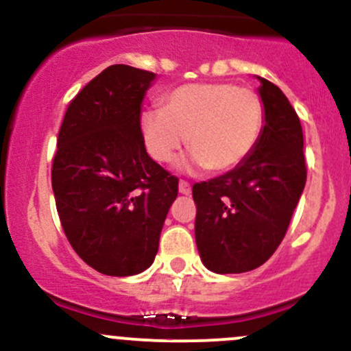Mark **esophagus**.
Returning a JSON list of instances; mask_svg holds the SVG:
<instances>
[{"label":"esophagus","instance_id":"esophagus-1","mask_svg":"<svg viewBox=\"0 0 351 351\" xmlns=\"http://www.w3.org/2000/svg\"><path fill=\"white\" fill-rule=\"evenodd\" d=\"M178 190L182 195H190V193H192V186H190V183L185 182V180H180Z\"/></svg>","mask_w":351,"mask_h":351}]
</instances>
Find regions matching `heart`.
I'll return each instance as SVG.
<instances>
[{
	"mask_svg": "<svg viewBox=\"0 0 351 351\" xmlns=\"http://www.w3.org/2000/svg\"><path fill=\"white\" fill-rule=\"evenodd\" d=\"M263 122L256 91L232 83H193L166 95L161 112L143 113L141 134L154 161H171L186 137L192 153L180 168L224 173L253 153Z\"/></svg>",
	"mask_w": 351,
	"mask_h": 351,
	"instance_id": "b5f03b06",
	"label": "heart"
}]
</instances>
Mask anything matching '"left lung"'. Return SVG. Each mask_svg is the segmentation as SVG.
<instances>
[{"instance_id":"obj_1","label":"left lung","mask_w":351,"mask_h":351,"mask_svg":"<svg viewBox=\"0 0 351 351\" xmlns=\"http://www.w3.org/2000/svg\"><path fill=\"white\" fill-rule=\"evenodd\" d=\"M256 77L265 108L256 147L234 169L192 189L198 253L214 274H243L263 265L284 239L306 186L299 117L280 88Z\"/></svg>"}]
</instances>
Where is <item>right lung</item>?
<instances>
[{
  "instance_id": "obj_1",
  "label": "right lung",
  "mask_w": 351,
  "mask_h": 351,
  "mask_svg": "<svg viewBox=\"0 0 351 351\" xmlns=\"http://www.w3.org/2000/svg\"><path fill=\"white\" fill-rule=\"evenodd\" d=\"M156 80L113 64L66 110L52 162V190L77 256L110 277L153 265L178 178L153 161L141 134V108Z\"/></svg>"
}]
</instances>
